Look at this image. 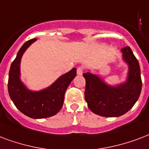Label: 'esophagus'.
<instances>
[{"label":"esophagus","mask_w":149,"mask_h":149,"mask_svg":"<svg viewBox=\"0 0 149 149\" xmlns=\"http://www.w3.org/2000/svg\"><path fill=\"white\" fill-rule=\"evenodd\" d=\"M77 75H79V76L83 75V73H84V68H83V67H78L77 70Z\"/></svg>","instance_id":"34e87169"}]
</instances>
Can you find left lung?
<instances>
[{"label":"left lung","mask_w":149,"mask_h":149,"mask_svg":"<svg viewBox=\"0 0 149 149\" xmlns=\"http://www.w3.org/2000/svg\"><path fill=\"white\" fill-rule=\"evenodd\" d=\"M123 60L128 65L126 81L108 84L102 77L91 72L84 74L86 79L84 96L91 112L105 117H118L127 112L140 96L142 82L138 59L130 47L121 49Z\"/></svg>","instance_id":"obj_1"}]
</instances>
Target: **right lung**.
Segmentation results:
<instances>
[{
    "instance_id": "obj_1",
    "label": "right lung",
    "mask_w": 149,
    "mask_h": 149,
    "mask_svg": "<svg viewBox=\"0 0 149 149\" xmlns=\"http://www.w3.org/2000/svg\"><path fill=\"white\" fill-rule=\"evenodd\" d=\"M36 40H29L19 49L10 67L8 89L11 99L20 112L33 119H43L54 116L62 109L65 93L77 76V69L73 68L58 77L47 88L38 91L28 89L20 79V63L25 52Z\"/></svg>"
}]
</instances>
